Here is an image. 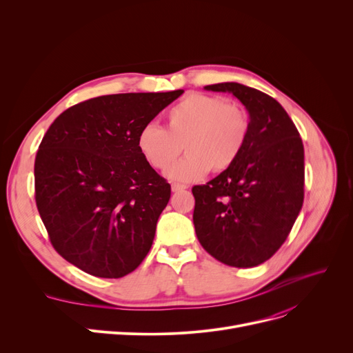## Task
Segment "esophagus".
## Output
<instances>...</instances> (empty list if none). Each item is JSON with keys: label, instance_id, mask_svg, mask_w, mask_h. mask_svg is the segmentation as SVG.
I'll return each mask as SVG.
<instances>
[{"label": "esophagus", "instance_id": "esophagus-1", "mask_svg": "<svg viewBox=\"0 0 353 353\" xmlns=\"http://www.w3.org/2000/svg\"><path fill=\"white\" fill-rule=\"evenodd\" d=\"M184 189H186V186H183V184H177V183H173V184H172V192H174V193L181 192V190H184Z\"/></svg>", "mask_w": 353, "mask_h": 353}]
</instances>
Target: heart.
<instances>
[{"mask_svg":"<svg viewBox=\"0 0 353 353\" xmlns=\"http://www.w3.org/2000/svg\"><path fill=\"white\" fill-rule=\"evenodd\" d=\"M167 128L147 123L137 133L141 157L156 170H165L180 154L188 156L167 170L173 181L189 183L210 170L225 172L237 161L249 134L246 111L225 99L190 92L167 111Z\"/></svg>","mask_w":353,"mask_h":353,"instance_id":"b5f03b06","label":"heart"}]
</instances>
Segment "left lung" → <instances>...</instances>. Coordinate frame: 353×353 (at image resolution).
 I'll use <instances>...</instances> for the list:
<instances>
[{"mask_svg":"<svg viewBox=\"0 0 353 353\" xmlns=\"http://www.w3.org/2000/svg\"><path fill=\"white\" fill-rule=\"evenodd\" d=\"M230 92L249 113V134L230 169L192 189L200 245L219 262L253 268L289 236L303 205L305 150L298 128L273 97L239 83L206 85Z\"/></svg>","mask_w":353,"mask_h":353,"instance_id":"left-lung-1","label":"left lung"}]
</instances>
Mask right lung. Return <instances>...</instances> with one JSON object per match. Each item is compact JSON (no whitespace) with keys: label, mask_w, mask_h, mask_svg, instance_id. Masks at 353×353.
Returning a JSON list of instances; mask_svg holds the SVG:
<instances>
[{"label":"right lung","mask_w":353,"mask_h":353,"mask_svg":"<svg viewBox=\"0 0 353 353\" xmlns=\"http://www.w3.org/2000/svg\"><path fill=\"white\" fill-rule=\"evenodd\" d=\"M183 94L125 92L65 110L34 164L35 203L51 245L83 272L117 279L153 245L170 184L137 150V133Z\"/></svg>","instance_id":"1"}]
</instances>
